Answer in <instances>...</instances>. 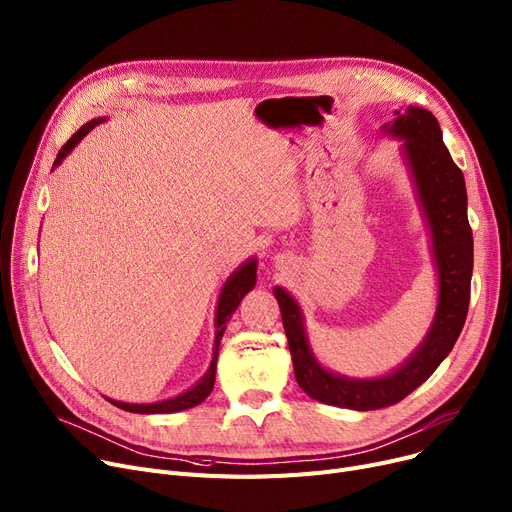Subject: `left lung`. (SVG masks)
<instances>
[{
    "label": "left lung",
    "mask_w": 512,
    "mask_h": 512,
    "mask_svg": "<svg viewBox=\"0 0 512 512\" xmlns=\"http://www.w3.org/2000/svg\"><path fill=\"white\" fill-rule=\"evenodd\" d=\"M386 132L405 141V157L432 230L440 299L436 319L423 344L405 365L384 378H340L313 359L297 301L282 288L274 290L301 390L326 405L353 411H375L396 405L421 386L452 351L465 326L471 299L473 234L467 220V188L463 172L442 141L438 120L421 107H409L402 114L396 112V120L386 126Z\"/></svg>",
    "instance_id": "8db88e82"
}]
</instances>
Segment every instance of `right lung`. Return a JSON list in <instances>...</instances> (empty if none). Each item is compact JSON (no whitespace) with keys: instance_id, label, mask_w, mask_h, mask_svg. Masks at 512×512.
Masks as SVG:
<instances>
[{"instance_id":"add662e5","label":"right lung","mask_w":512,"mask_h":512,"mask_svg":"<svg viewBox=\"0 0 512 512\" xmlns=\"http://www.w3.org/2000/svg\"><path fill=\"white\" fill-rule=\"evenodd\" d=\"M103 122V118H97V120H91L87 122L85 126H80L70 141L60 149L56 161H53V168L62 164V159L80 143L83 141L87 134L95 128V124ZM255 276H257V263L255 261H249L240 267V270H236L228 282L224 284L222 288V294H220V301H218V313H215V348H213V361L209 365V371L205 373V378L188 392L176 396V398H168V400H161V402H153V405H128V402H118V400H110L112 405H116L118 409L122 411H130V413H176V411H184V409H191V407H197L199 402H203L211 390H213V382H215V365H218V351H220V340L224 336V330H226V324L230 321L232 313L236 311V307L240 305L242 297L255 286Z\"/></svg>"}]
</instances>
